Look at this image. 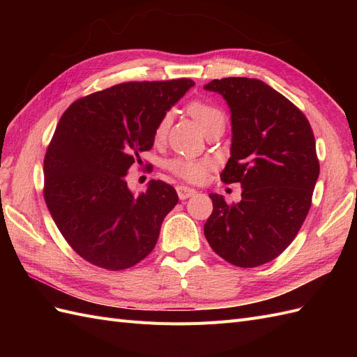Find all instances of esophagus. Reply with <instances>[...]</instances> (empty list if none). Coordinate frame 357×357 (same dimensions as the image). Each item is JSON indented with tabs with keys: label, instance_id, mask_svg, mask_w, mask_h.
Listing matches in <instances>:
<instances>
[{
	"label": "esophagus",
	"instance_id": "esophagus-1",
	"mask_svg": "<svg viewBox=\"0 0 357 357\" xmlns=\"http://www.w3.org/2000/svg\"><path fill=\"white\" fill-rule=\"evenodd\" d=\"M177 193H178V198L183 201V199H188V198L195 195L197 190L192 188H188V186H177Z\"/></svg>",
	"mask_w": 357,
	"mask_h": 357
}]
</instances>
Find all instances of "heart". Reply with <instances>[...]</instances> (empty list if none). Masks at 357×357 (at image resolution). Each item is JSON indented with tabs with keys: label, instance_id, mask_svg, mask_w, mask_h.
Returning <instances> with one entry per match:
<instances>
[{
	"label": "heart",
	"instance_id": "b5f03b06",
	"mask_svg": "<svg viewBox=\"0 0 357 357\" xmlns=\"http://www.w3.org/2000/svg\"><path fill=\"white\" fill-rule=\"evenodd\" d=\"M188 112L193 119H195L202 129L207 128L214 121H223V112L218 109L215 105L205 101H192L188 105ZM168 125H169V114L165 113L159 119V122L156 125V131H155L156 138H162L165 135ZM210 167H211L210 159H199V158L177 156L167 162V168L172 172V174L193 183L204 180V177L207 176V171Z\"/></svg>",
	"mask_w": 357,
	"mask_h": 357
}]
</instances>
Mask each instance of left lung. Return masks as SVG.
I'll use <instances>...</instances> for the list:
<instances>
[{"label": "left lung", "instance_id": "1", "mask_svg": "<svg viewBox=\"0 0 357 357\" xmlns=\"http://www.w3.org/2000/svg\"><path fill=\"white\" fill-rule=\"evenodd\" d=\"M204 89L220 93L231 109V158L220 178L243 188L236 204L210 193L204 235L226 262L264 265L286 250L310 211L320 172L312 129L295 104L262 80L226 77Z\"/></svg>", "mask_w": 357, "mask_h": 357}]
</instances>
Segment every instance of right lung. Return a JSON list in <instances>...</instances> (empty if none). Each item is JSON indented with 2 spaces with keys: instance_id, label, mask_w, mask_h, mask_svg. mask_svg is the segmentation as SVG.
I'll list each match as a JSON object with an SVG mask.
<instances>
[{
  "instance_id": "1",
  "label": "right lung",
  "mask_w": 357,
  "mask_h": 357,
  "mask_svg": "<svg viewBox=\"0 0 357 357\" xmlns=\"http://www.w3.org/2000/svg\"><path fill=\"white\" fill-rule=\"evenodd\" d=\"M190 79L128 82L74 101L45 156V201L63 238L84 261L109 271L142 262L176 207V189L150 180L134 195L128 169L153 147L159 119Z\"/></svg>"
}]
</instances>
